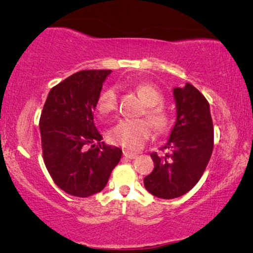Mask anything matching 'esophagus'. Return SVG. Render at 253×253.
<instances>
[{
    "label": "esophagus",
    "instance_id": "obj_1",
    "mask_svg": "<svg viewBox=\"0 0 253 253\" xmlns=\"http://www.w3.org/2000/svg\"><path fill=\"white\" fill-rule=\"evenodd\" d=\"M123 155L127 159H136L138 157L137 153H133V152H130V151H124Z\"/></svg>",
    "mask_w": 253,
    "mask_h": 253
}]
</instances>
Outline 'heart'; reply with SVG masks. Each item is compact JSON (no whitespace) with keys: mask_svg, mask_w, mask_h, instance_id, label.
Instances as JSON below:
<instances>
[{"mask_svg":"<svg viewBox=\"0 0 253 253\" xmlns=\"http://www.w3.org/2000/svg\"><path fill=\"white\" fill-rule=\"evenodd\" d=\"M136 91L146 105L147 120L155 131L162 132L169 126L170 117L164 107L162 93L153 84L146 82L138 83ZM117 107V92L115 87H108L100 93L96 100V109L102 116L112 114ZM146 120H121L109 131V138L114 144L120 145L127 150H138L151 136V126Z\"/></svg>","mask_w":253,"mask_h":253,"instance_id":"b5f03b06","label":"heart"}]
</instances>
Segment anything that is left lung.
Wrapping results in <instances>:
<instances>
[{
    "instance_id": "8db88e82",
    "label": "left lung",
    "mask_w": 253,
    "mask_h": 253,
    "mask_svg": "<svg viewBox=\"0 0 253 253\" xmlns=\"http://www.w3.org/2000/svg\"><path fill=\"white\" fill-rule=\"evenodd\" d=\"M177 117L166 153L151 154L154 169L144 178L147 191L162 199L177 198L189 192L209 165L214 145L210 103L195 86L174 88Z\"/></svg>"
}]
</instances>
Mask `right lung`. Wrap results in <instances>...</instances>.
Returning a JSON list of instances; mask_svg holds the SVG:
<instances>
[{
    "label": "right lung",
    "instance_id": "add662e5",
    "mask_svg": "<svg viewBox=\"0 0 253 253\" xmlns=\"http://www.w3.org/2000/svg\"><path fill=\"white\" fill-rule=\"evenodd\" d=\"M112 70H83L49 91L40 116L44 165L55 184L75 197L105 188L122 150L102 143L93 122L96 100Z\"/></svg>",
    "mask_w": 253,
    "mask_h": 253
}]
</instances>
